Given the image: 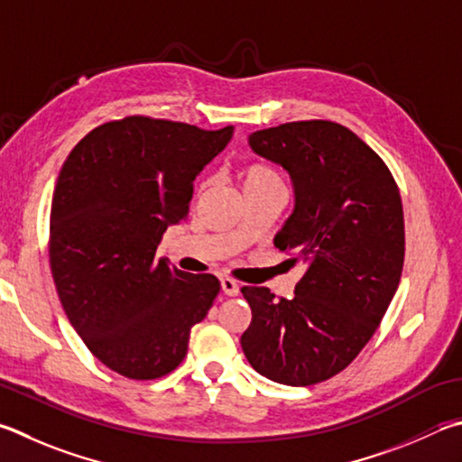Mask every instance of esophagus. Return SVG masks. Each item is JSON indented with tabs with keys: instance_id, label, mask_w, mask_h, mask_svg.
Listing matches in <instances>:
<instances>
[{
	"instance_id": "obj_1",
	"label": "esophagus",
	"mask_w": 462,
	"mask_h": 462,
	"mask_svg": "<svg viewBox=\"0 0 462 462\" xmlns=\"http://www.w3.org/2000/svg\"><path fill=\"white\" fill-rule=\"evenodd\" d=\"M220 284H222V291L226 292V295H230V297H236L238 292H240V287H238V284H236V281L228 279V276H226V279H222V281H220Z\"/></svg>"
}]
</instances>
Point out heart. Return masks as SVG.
Listing matches in <instances>:
<instances>
[{"label":"heart","mask_w":462,"mask_h":462,"mask_svg":"<svg viewBox=\"0 0 462 462\" xmlns=\"http://www.w3.org/2000/svg\"><path fill=\"white\" fill-rule=\"evenodd\" d=\"M240 181L245 191L248 189H263V188H282L281 175L268 163H248L242 167Z\"/></svg>","instance_id":"b5f03b06"}]
</instances>
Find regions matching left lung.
<instances>
[{
  "instance_id": "8db88e82",
  "label": "left lung",
  "mask_w": 462,
  "mask_h": 462,
  "mask_svg": "<svg viewBox=\"0 0 462 462\" xmlns=\"http://www.w3.org/2000/svg\"><path fill=\"white\" fill-rule=\"evenodd\" d=\"M291 175L295 209L274 246L305 263L295 297L245 287L253 321L240 346L254 370L284 385L339 374L372 339L404 264V212L382 157L331 121H297L248 137Z\"/></svg>"
}]
</instances>
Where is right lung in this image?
Segmentation results:
<instances>
[{
	"label": "right lung",
	"instance_id": "obj_1",
	"mask_svg": "<svg viewBox=\"0 0 462 462\" xmlns=\"http://www.w3.org/2000/svg\"><path fill=\"white\" fill-rule=\"evenodd\" d=\"M232 133L127 116L92 129L66 157L50 212V268L69 321L116 374L173 372L220 292L214 274L170 268L155 250L188 216L196 175Z\"/></svg>",
	"mask_w": 462,
	"mask_h": 462
}]
</instances>
